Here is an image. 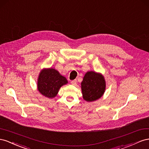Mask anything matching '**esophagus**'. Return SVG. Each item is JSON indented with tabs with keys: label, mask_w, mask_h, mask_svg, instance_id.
Returning a JSON list of instances; mask_svg holds the SVG:
<instances>
[{
	"label": "esophagus",
	"mask_w": 149,
	"mask_h": 149,
	"mask_svg": "<svg viewBox=\"0 0 149 149\" xmlns=\"http://www.w3.org/2000/svg\"><path fill=\"white\" fill-rule=\"evenodd\" d=\"M77 80H74L71 81V84L73 85V86H76V85H77Z\"/></svg>",
	"instance_id": "1"
}]
</instances>
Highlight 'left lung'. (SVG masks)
I'll return each mask as SVG.
<instances>
[{"label": "left lung", "instance_id": "8db88e82", "mask_svg": "<svg viewBox=\"0 0 149 149\" xmlns=\"http://www.w3.org/2000/svg\"><path fill=\"white\" fill-rule=\"evenodd\" d=\"M106 82L104 75L94 71H88L81 82L83 99L90 102L100 99L105 91Z\"/></svg>", "mask_w": 149, "mask_h": 149}]
</instances>
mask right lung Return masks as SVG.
<instances>
[{
  "instance_id": "right-lung-1",
  "label": "right lung",
  "mask_w": 149,
  "mask_h": 149,
  "mask_svg": "<svg viewBox=\"0 0 149 149\" xmlns=\"http://www.w3.org/2000/svg\"><path fill=\"white\" fill-rule=\"evenodd\" d=\"M68 81L64 76L53 68L42 69L37 79V89L42 95L49 99L56 97L60 88Z\"/></svg>"
}]
</instances>
